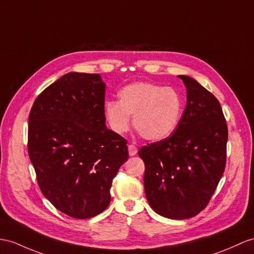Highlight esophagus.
Instances as JSON below:
<instances>
[{"mask_svg": "<svg viewBox=\"0 0 254 254\" xmlns=\"http://www.w3.org/2000/svg\"><path fill=\"white\" fill-rule=\"evenodd\" d=\"M137 152H138V148L135 147L133 144H129V145H128V153H129V155L133 156V155H135V154H137Z\"/></svg>", "mask_w": 254, "mask_h": 254, "instance_id": "1", "label": "esophagus"}]
</instances>
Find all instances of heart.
<instances>
[{
  "mask_svg": "<svg viewBox=\"0 0 254 254\" xmlns=\"http://www.w3.org/2000/svg\"><path fill=\"white\" fill-rule=\"evenodd\" d=\"M183 100L171 87L153 83L138 82L119 92V102L108 101L104 107L112 130L124 133L129 128V116L142 138L152 141L166 139L181 121Z\"/></svg>",
  "mask_w": 254,
  "mask_h": 254,
  "instance_id": "1",
  "label": "heart"
}]
</instances>
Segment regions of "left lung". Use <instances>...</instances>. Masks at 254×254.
Here are the masks:
<instances>
[{"label":"left lung","mask_w":254,"mask_h":254,"mask_svg":"<svg viewBox=\"0 0 254 254\" xmlns=\"http://www.w3.org/2000/svg\"><path fill=\"white\" fill-rule=\"evenodd\" d=\"M188 102L169 137L142 146L146 199L156 213L174 220L193 218L211 199L225 169L227 125L220 102L187 75Z\"/></svg>","instance_id":"left-lung-1"}]
</instances>
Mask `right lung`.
Returning a JSON list of instances; mask_svg holds the SVG:
<instances>
[{
    "mask_svg": "<svg viewBox=\"0 0 254 254\" xmlns=\"http://www.w3.org/2000/svg\"><path fill=\"white\" fill-rule=\"evenodd\" d=\"M106 84L99 74L70 72L35 99L28 152L43 195L75 219L101 213L128 159L127 140L106 126Z\"/></svg>",
    "mask_w": 254,
    "mask_h": 254,
    "instance_id": "add662e5",
    "label": "right lung"
}]
</instances>
